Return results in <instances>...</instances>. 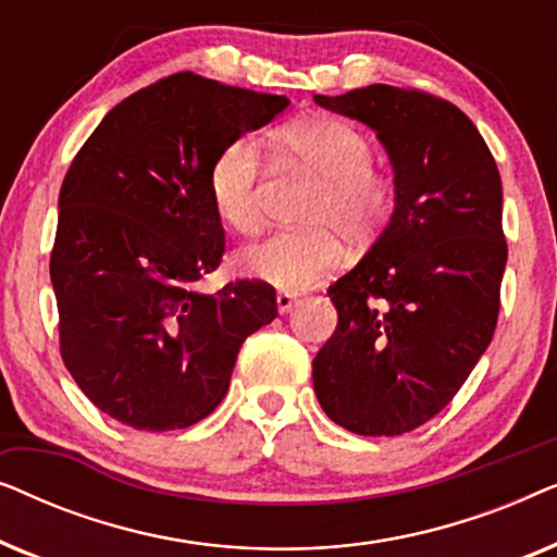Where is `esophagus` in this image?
<instances>
[{"label": "esophagus", "instance_id": "1", "mask_svg": "<svg viewBox=\"0 0 557 557\" xmlns=\"http://www.w3.org/2000/svg\"><path fill=\"white\" fill-rule=\"evenodd\" d=\"M294 301H296V294H294V292H278V294H276V307H278L281 314L292 309Z\"/></svg>", "mask_w": 557, "mask_h": 557}]
</instances>
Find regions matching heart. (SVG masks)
Returning a JSON list of instances; mask_svg holds the SVG:
<instances>
[{
    "mask_svg": "<svg viewBox=\"0 0 557 557\" xmlns=\"http://www.w3.org/2000/svg\"><path fill=\"white\" fill-rule=\"evenodd\" d=\"M273 149L286 164L322 180L311 197L309 231H276L243 248L240 269L278 288H299L339 263V240L370 243L395 210V182L372 166L375 149L360 128L339 119H304L273 134ZM210 200L218 215L240 233H250L263 215V170L256 144L235 139L212 159Z\"/></svg>",
    "mask_w": 557,
    "mask_h": 557,
    "instance_id": "obj_1",
    "label": "heart"
}]
</instances>
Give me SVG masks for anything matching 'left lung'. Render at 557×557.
<instances>
[{"label":"left lung","instance_id":"left-lung-1","mask_svg":"<svg viewBox=\"0 0 557 557\" xmlns=\"http://www.w3.org/2000/svg\"><path fill=\"white\" fill-rule=\"evenodd\" d=\"M362 121L393 164L395 210L330 286L337 330L311 362L319 406L360 436H400L444 410L499 317L507 265L497 162L467 113L416 88L314 96Z\"/></svg>","mask_w":557,"mask_h":557}]
</instances>
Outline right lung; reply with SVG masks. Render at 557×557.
Returning a JSON list of instances; mask_svg holds the SVG:
<instances>
[{"instance_id": "1", "label": "right lung", "mask_w": 557, "mask_h": 557, "mask_svg": "<svg viewBox=\"0 0 557 557\" xmlns=\"http://www.w3.org/2000/svg\"><path fill=\"white\" fill-rule=\"evenodd\" d=\"M288 103L174 73L113 106L75 154L50 256L60 355L113 421L151 433L202 421L225 398L248 334L276 319L263 281L215 294L195 284L225 253L212 159Z\"/></svg>"}]
</instances>
